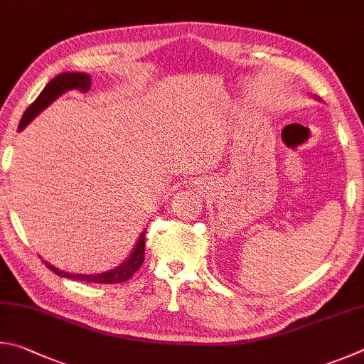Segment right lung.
<instances>
[{"mask_svg": "<svg viewBox=\"0 0 364 364\" xmlns=\"http://www.w3.org/2000/svg\"><path fill=\"white\" fill-rule=\"evenodd\" d=\"M72 89H78L80 92H87L91 89V78L86 73H60L57 75L54 80L48 82V86L43 89L41 94L38 95L36 100L31 104L27 110H25L23 117L21 119V124H18V131H22L25 126H27L31 119H33L38 113L44 110L50 102L55 100L60 94L72 91ZM145 259V232H142L140 238L136 245V250L131 254V257L126 260L123 265H119L118 269L99 273V275H72V273L62 272L55 269L54 265L46 262L48 269L53 270L55 275L63 277V278H72V279H80V282L86 283H99V284H117L127 282L134 273H136L140 265L144 264Z\"/></svg>", "mask_w": 364, "mask_h": 364, "instance_id": "right-lung-1", "label": "right lung"}]
</instances>
